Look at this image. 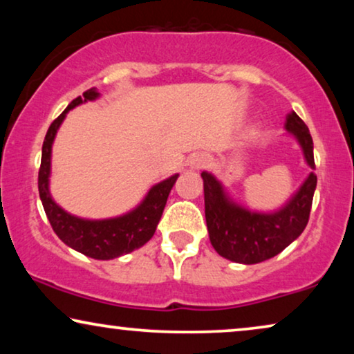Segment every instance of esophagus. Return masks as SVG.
<instances>
[{"instance_id": "34e87169", "label": "esophagus", "mask_w": 354, "mask_h": 354, "mask_svg": "<svg viewBox=\"0 0 354 354\" xmlns=\"http://www.w3.org/2000/svg\"><path fill=\"white\" fill-rule=\"evenodd\" d=\"M207 162H209V158H207L205 153H195L193 156H190V159H188V166L192 169H196V171L205 167Z\"/></svg>"}]
</instances>
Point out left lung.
I'll use <instances>...</instances> for the list:
<instances>
[{"mask_svg":"<svg viewBox=\"0 0 354 354\" xmlns=\"http://www.w3.org/2000/svg\"><path fill=\"white\" fill-rule=\"evenodd\" d=\"M285 129L298 140L308 166L314 164L313 138L306 124L292 111ZM205 187V216L211 245L222 258L240 264H258L274 258L301 235L309 221L317 177L311 172L287 205L274 212H256L227 196L222 183L209 172H201Z\"/></svg>","mask_w":354,"mask_h":354,"instance_id":"obj_1","label":"left lung"}]
</instances>
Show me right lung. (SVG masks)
Masks as SVG:
<instances>
[{
  "label": "right lung",
  "instance_id": "add662e5",
  "mask_svg": "<svg viewBox=\"0 0 354 354\" xmlns=\"http://www.w3.org/2000/svg\"><path fill=\"white\" fill-rule=\"evenodd\" d=\"M100 96L96 88L86 90L84 96H79L62 111L59 118L53 120L48 129L45 142L41 148V164L38 171V192L45 207L46 217L55 230V234L67 246L93 259H114L119 256L132 253L133 250L143 246L156 232L161 219L167 196L176 183L178 174L166 178L154 185L145 200L127 214L113 217V219L90 221L75 217L62 209L53 201L50 193V172H51V148L57 129L64 120L66 114L72 108L86 101H93Z\"/></svg>",
  "mask_w": 354,
  "mask_h": 354
}]
</instances>
